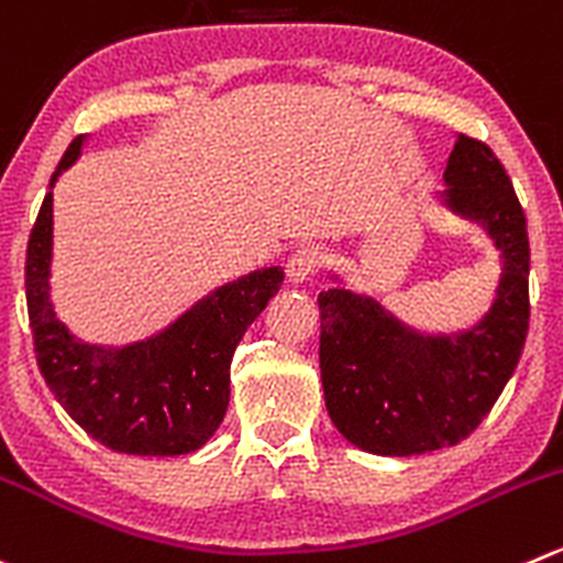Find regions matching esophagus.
<instances>
[{
  "mask_svg": "<svg viewBox=\"0 0 563 563\" xmlns=\"http://www.w3.org/2000/svg\"><path fill=\"white\" fill-rule=\"evenodd\" d=\"M324 264V253H321L316 244H302V247L294 250L286 261V275L291 283H302L308 277H313L316 272Z\"/></svg>",
  "mask_w": 563,
  "mask_h": 563,
  "instance_id": "1",
  "label": "esophagus"
}]
</instances>
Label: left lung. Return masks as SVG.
<instances>
[{
	"instance_id": "8db88e82",
	"label": "left lung",
	"mask_w": 563,
	"mask_h": 563,
	"mask_svg": "<svg viewBox=\"0 0 563 563\" xmlns=\"http://www.w3.org/2000/svg\"><path fill=\"white\" fill-rule=\"evenodd\" d=\"M443 178V203L478 222L500 250L498 291L484 319L451 335H423L365 294H319L327 412L368 454L415 456L462 443L498 401L526 346L531 247L511 178L493 148L465 134Z\"/></svg>"
}]
</instances>
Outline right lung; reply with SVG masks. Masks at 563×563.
I'll list each match as a JSON object with an SVG mask.
<instances>
[{
	"instance_id": "add662e5",
	"label": "right lung",
	"mask_w": 563,
	"mask_h": 563,
	"mask_svg": "<svg viewBox=\"0 0 563 563\" xmlns=\"http://www.w3.org/2000/svg\"><path fill=\"white\" fill-rule=\"evenodd\" d=\"M76 136L54 170L26 244V310L37 368L65 412L107 449L136 456L198 451L220 429L231 398V357L247 327L280 291L266 266L214 288L170 327L129 346L85 343L57 319L52 275V187L81 154Z\"/></svg>"
}]
</instances>
